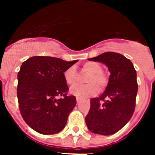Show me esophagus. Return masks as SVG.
I'll return each mask as SVG.
<instances>
[{
  "mask_svg": "<svg viewBox=\"0 0 155 155\" xmlns=\"http://www.w3.org/2000/svg\"><path fill=\"white\" fill-rule=\"evenodd\" d=\"M76 100H77V102H78V103H79V102H81V98H78V97H77Z\"/></svg>",
  "mask_w": 155,
  "mask_h": 155,
  "instance_id": "34e87169",
  "label": "esophagus"
}]
</instances>
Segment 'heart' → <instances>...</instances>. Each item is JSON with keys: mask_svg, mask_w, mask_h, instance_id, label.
<instances>
[{"mask_svg": "<svg viewBox=\"0 0 155 155\" xmlns=\"http://www.w3.org/2000/svg\"><path fill=\"white\" fill-rule=\"evenodd\" d=\"M83 71L88 74L85 78L86 84H76L71 87L70 92L79 98H87L98 94L100 89H104L108 84L109 78L102 71V67L94 61H88L82 66ZM77 71L75 67L71 66L64 72V78L68 85H73L77 81Z\"/></svg>", "mask_w": 155, "mask_h": 155, "instance_id": "obj_1", "label": "heart"}]
</instances>
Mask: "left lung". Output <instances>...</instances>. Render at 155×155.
<instances>
[{
    "mask_svg": "<svg viewBox=\"0 0 155 155\" xmlns=\"http://www.w3.org/2000/svg\"><path fill=\"white\" fill-rule=\"evenodd\" d=\"M88 61L103 63L111 74L102 95L90 100L86 124L94 134L111 135L121 130L134 113L138 88L136 70L129 59L113 52H106Z\"/></svg>",
    "mask_w": 155,
    "mask_h": 155,
    "instance_id": "obj_1",
    "label": "left lung"
}]
</instances>
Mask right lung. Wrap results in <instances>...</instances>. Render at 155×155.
Segmentation results:
<instances>
[{"instance_id":"add662e5","label":"right lung","mask_w":155,"mask_h":155,"mask_svg":"<svg viewBox=\"0 0 155 155\" xmlns=\"http://www.w3.org/2000/svg\"><path fill=\"white\" fill-rule=\"evenodd\" d=\"M78 61L36 56L21 64L18 73L19 110L25 122L36 132L54 134L65 127L76 105V97L67 94L64 72Z\"/></svg>"}]
</instances>
